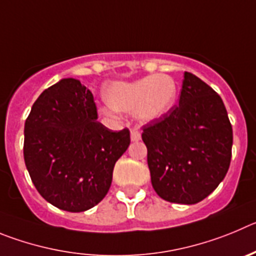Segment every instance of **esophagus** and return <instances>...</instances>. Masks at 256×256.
Here are the masks:
<instances>
[{
  "label": "esophagus",
  "instance_id": "esophagus-1",
  "mask_svg": "<svg viewBox=\"0 0 256 256\" xmlns=\"http://www.w3.org/2000/svg\"><path fill=\"white\" fill-rule=\"evenodd\" d=\"M130 138L131 142H139V140L142 139V135H140V132L138 130H131Z\"/></svg>",
  "mask_w": 256,
  "mask_h": 256
}]
</instances>
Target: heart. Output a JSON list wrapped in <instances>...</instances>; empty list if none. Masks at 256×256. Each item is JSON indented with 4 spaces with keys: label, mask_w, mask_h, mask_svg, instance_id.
Listing matches in <instances>:
<instances>
[{
    "label": "heart",
    "mask_w": 256,
    "mask_h": 256,
    "mask_svg": "<svg viewBox=\"0 0 256 256\" xmlns=\"http://www.w3.org/2000/svg\"><path fill=\"white\" fill-rule=\"evenodd\" d=\"M103 100L117 112H134L144 124L170 114L177 100V84L167 74H156L134 82H114L103 89Z\"/></svg>",
    "instance_id": "1"
}]
</instances>
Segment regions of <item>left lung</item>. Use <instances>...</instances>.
<instances>
[{"instance_id":"left-lung-1","label":"left lung","mask_w":256,"mask_h":256,"mask_svg":"<svg viewBox=\"0 0 256 256\" xmlns=\"http://www.w3.org/2000/svg\"><path fill=\"white\" fill-rule=\"evenodd\" d=\"M153 188L162 199L196 204L228 171L232 126L223 100L208 84L184 74L178 106L142 128Z\"/></svg>"}]
</instances>
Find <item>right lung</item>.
Instances as JSON below:
<instances>
[{
    "label": "right lung",
    "mask_w": 256,
    "mask_h": 256,
    "mask_svg": "<svg viewBox=\"0 0 256 256\" xmlns=\"http://www.w3.org/2000/svg\"><path fill=\"white\" fill-rule=\"evenodd\" d=\"M93 94L66 78L34 102L24 128V160L38 192L56 208L85 212L111 188L114 163L130 145V131L96 121Z\"/></svg>",
    "instance_id": "add662e5"
}]
</instances>
